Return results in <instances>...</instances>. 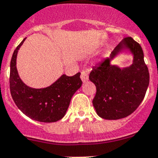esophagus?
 <instances>
[{"mask_svg": "<svg viewBox=\"0 0 158 158\" xmlns=\"http://www.w3.org/2000/svg\"><path fill=\"white\" fill-rule=\"evenodd\" d=\"M81 78L83 82H85L89 80V75L85 71H82L81 74Z\"/></svg>", "mask_w": 158, "mask_h": 158, "instance_id": "34e87169", "label": "esophagus"}]
</instances>
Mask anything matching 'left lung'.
<instances>
[{
	"mask_svg": "<svg viewBox=\"0 0 158 158\" xmlns=\"http://www.w3.org/2000/svg\"><path fill=\"white\" fill-rule=\"evenodd\" d=\"M127 51L133 55L130 67L120 68L110 63L118 54ZM89 80L96 87L93 104L99 116L115 120L131 115L143 100L150 83V73L140 44L131 37L124 38L109 58L93 67Z\"/></svg>",
	"mask_w": 158,
	"mask_h": 158,
	"instance_id": "1",
	"label": "left lung"
}]
</instances>
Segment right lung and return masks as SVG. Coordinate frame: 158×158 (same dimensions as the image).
I'll use <instances>...</instances> for the list:
<instances>
[{"mask_svg":"<svg viewBox=\"0 0 158 158\" xmlns=\"http://www.w3.org/2000/svg\"><path fill=\"white\" fill-rule=\"evenodd\" d=\"M24 40L14 51L10 63V92L16 105L29 118L43 123H53L64 117L71 98L80 89L81 73L72 77L62 75L47 88L34 89L26 85L16 69V57Z\"/></svg>","mask_w":158,"mask_h":158,"instance_id":"right-lung-1","label":"right lung"}]
</instances>
